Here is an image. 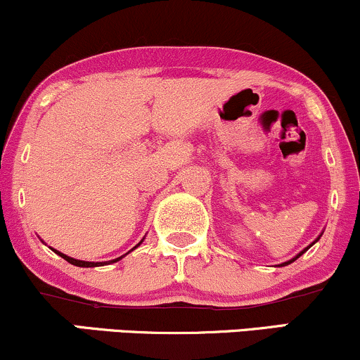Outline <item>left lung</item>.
<instances>
[{"label":"left lung","mask_w":360,"mask_h":360,"mask_svg":"<svg viewBox=\"0 0 360 360\" xmlns=\"http://www.w3.org/2000/svg\"><path fill=\"white\" fill-rule=\"evenodd\" d=\"M319 238H321V237H319ZM319 238H317V240H319ZM317 240H316V242H317ZM309 247H310V245H309ZM309 247H307V248H309ZM307 248H305V250H307ZM305 250H304V252H305ZM304 252H300V254H299V255H297V257H295V259L288 260V262H285V264H282V265H288V264H290V262H294V260H297V259H299V257H300V255H302V254H304ZM282 265H281V267H282Z\"/></svg>","instance_id":"obj_1"}]
</instances>
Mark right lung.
<instances>
[{
	"label": "right lung",
	"instance_id": "1",
	"mask_svg": "<svg viewBox=\"0 0 360 360\" xmlns=\"http://www.w3.org/2000/svg\"><path fill=\"white\" fill-rule=\"evenodd\" d=\"M140 245V243H139ZM136 245V247H139ZM136 247H133V248H136ZM131 248V250H133ZM58 255L60 257H63V259L66 260V262H70V264H73V265H77V267H100V265H105L106 262H85V260H77V259H72V257H68V255H65V254H61V252H58V250H55ZM123 257V255H122ZM122 257H118V259H115V260H110V262H118L120 259H122Z\"/></svg>",
	"mask_w": 360,
	"mask_h": 360
}]
</instances>
